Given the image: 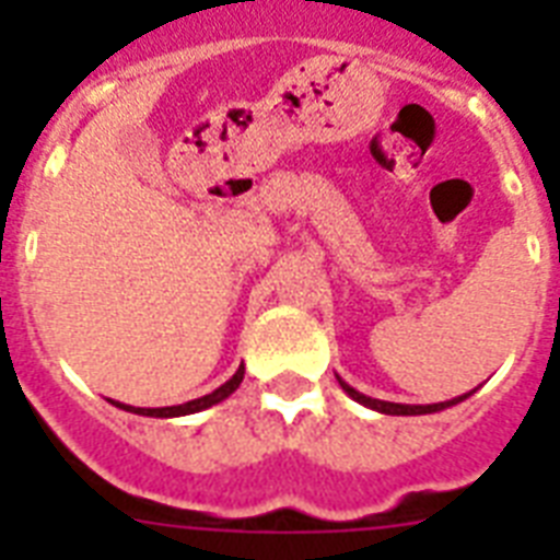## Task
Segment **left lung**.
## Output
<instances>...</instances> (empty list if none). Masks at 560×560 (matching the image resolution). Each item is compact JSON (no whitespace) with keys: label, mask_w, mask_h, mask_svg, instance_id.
I'll return each instance as SVG.
<instances>
[{"label":"left lung","mask_w":560,"mask_h":560,"mask_svg":"<svg viewBox=\"0 0 560 560\" xmlns=\"http://www.w3.org/2000/svg\"><path fill=\"white\" fill-rule=\"evenodd\" d=\"M337 381H340L342 392H346L351 400H358V404L374 409V412H383V416H430V412H442V409L456 407V404H462L465 398H470V392H465V395H459V398L442 400V404H392V400L369 398V395H363V392H358L354 386H349V383L342 381L340 374H337Z\"/></svg>","instance_id":"obj_1"}]
</instances>
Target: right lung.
Wrapping results in <instances>:
<instances>
[{"instance_id":"add662e5","label":"right lung","mask_w":560,"mask_h":560,"mask_svg":"<svg viewBox=\"0 0 560 560\" xmlns=\"http://www.w3.org/2000/svg\"><path fill=\"white\" fill-rule=\"evenodd\" d=\"M241 381H244V366L237 369L232 377H229L223 386H218L214 392H209V395H202V398H194L188 400V404H177V407H130V404H121V400H113L118 409H127V412H136V416H148V418H179V416H191V412H202V409L214 407V404H220L223 398H229L232 392L241 386Z\"/></svg>"}]
</instances>
